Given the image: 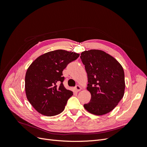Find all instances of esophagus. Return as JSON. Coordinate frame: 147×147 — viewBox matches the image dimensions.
I'll return each instance as SVG.
<instances>
[{"label": "esophagus", "mask_w": 147, "mask_h": 147, "mask_svg": "<svg viewBox=\"0 0 147 147\" xmlns=\"http://www.w3.org/2000/svg\"><path fill=\"white\" fill-rule=\"evenodd\" d=\"M74 90H75V91H76L78 92V91H80L82 90V88L79 85H77L74 88Z\"/></svg>", "instance_id": "1"}]
</instances>
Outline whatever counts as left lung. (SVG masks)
<instances>
[{"instance_id": "obj_1", "label": "left lung", "mask_w": 147, "mask_h": 147, "mask_svg": "<svg viewBox=\"0 0 147 147\" xmlns=\"http://www.w3.org/2000/svg\"><path fill=\"white\" fill-rule=\"evenodd\" d=\"M80 58L88 75L87 90L91 98L84 104L88 112L102 115L113 110L124 94L123 67L107 53L99 50L84 51Z\"/></svg>"}]
</instances>
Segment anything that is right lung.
<instances>
[{"mask_svg": "<svg viewBox=\"0 0 147 147\" xmlns=\"http://www.w3.org/2000/svg\"><path fill=\"white\" fill-rule=\"evenodd\" d=\"M79 56L76 53L57 50L40 56L30 65L25 76L26 94L38 113L51 117L64 110L73 92L64 86L63 71Z\"/></svg>", "mask_w": 147, "mask_h": 147, "instance_id": "add662e5", "label": "right lung"}]
</instances>
